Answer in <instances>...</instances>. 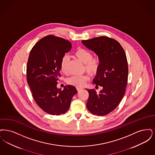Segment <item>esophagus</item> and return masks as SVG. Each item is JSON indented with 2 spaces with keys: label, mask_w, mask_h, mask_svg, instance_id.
Instances as JSON below:
<instances>
[{
  "label": "esophagus",
  "mask_w": 155,
  "mask_h": 155,
  "mask_svg": "<svg viewBox=\"0 0 155 155\" xmlns=\"http://www.w3.org/2000/svg\"><path fill=\"white\" fill-rule=\"evenodd\" d=\"M82 89H83V88L78 87H76V90H77V91H81Z\"/></svg>",
  "instance_id": "esophagus-1"
}]
</instances>
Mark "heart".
Wrapping results in <instances>:
<instances>
[{"label":"heart","instance_id":"obj_1","mask_svg":"<svg viewBox=\"0 0 155 155\" xmlns=\"http://www.w3.org/2000/svg\"><path fill=\"white\" fill-rule=\"evenodd\" d=\"M74 55L81 62L84 63V69L91 75L97 74L101 65V59L98 55L93 56L91 52L87 49L78 47L75 50ZM69 58L67 56H64L60 61V69L61 72L64 74H68V64ZM89 81L87 74L74 75L67 79L68 84L76 87H83Z\"/></svg>","mask_w":155,"mask_h":155}]
</instances>
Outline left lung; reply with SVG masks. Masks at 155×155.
Returning <instances> with one entry per match:
<instances>
[{
  "label": "left lung",
  "mask_w": 155,
  "mask_h": 155,
  "mask_svg": "<svg viewBox=\"0 0 155 155\" xmlns=\"http://www.w3.org/2000/svg\"><path fill=\"white\" fill-rule=\"evenodd\" d=\"M82 43L94 51L101 59V65L93 83L102 90L86 89L89 93L87 108L92 114L104 116L120 104L126 91L128 80V63L125 51L114 39L102 36Z\"/></svg>",
  "instance_id": "left-lung-1"
}]
</instances>
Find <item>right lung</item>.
I'll use <instances>...</instances> for the list:
<instances>
[{"label": "right lung", "mask_w": 155, "mask_h": 155, "mask_svg": "<svg viewBox=\"0 0 155 155\" xmlns=\"http://www.w3.org/2000/svg\"><path fill=\"white\" fill-rule=\"evenodd\" d=\"M71 48L69 41L48 35L35 45L29 55L27 83L37 105L48 114H64L78 93L71 85L65 86L63 90L57 87L61 77V60Z\"/></svg>", "instance_id": "1"}]
</instances>
